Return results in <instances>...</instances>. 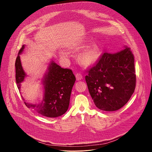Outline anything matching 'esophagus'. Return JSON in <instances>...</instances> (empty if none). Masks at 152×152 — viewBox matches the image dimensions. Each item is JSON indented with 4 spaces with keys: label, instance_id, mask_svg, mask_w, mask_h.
<instances>
[{
    "label": "esophagus",
    "instance_id": "esophagus-1",
    "mask_svg": "<svg viewBox=\"0 0 152 152\" xmlns=\"http://www.w3.org/2000/svg\"><path fill=\"white\" fill-rule=\"evenodd\" d=\"M75 77H76V79L77 81H80V80H82L83 78V76L82 75V74L81 73H77L75 75Z\"/></svg>",
    "mask_w": 152,
    "mask_h": 152
}]
</instances>
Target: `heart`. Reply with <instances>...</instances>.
Segmentation results:
<instances>
[{
    "instance_id": "b5f03b06",
    "label": "heart",
    "mask_w": 152,
    "mask_h": 152,
    "mask_svg": "<svg viewBox=\"0 0 152 152\" xmlns=\"http://www.w3.org/2000/svg\"><path fill=\"white\" fill-rule=\"evenodd\" d=\"M99 49L97 45H94L87 49L83 53H82L79 60L83 65L89 66L94 64L99 57Z\"/></svg>"
}]
</instances>
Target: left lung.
Returning a JSON list of instances; mask_svg holds the SVG:
<instances>
[{
  "instance_id": "8db88e82",
  "label": "left lung",
  "mask_w": 152,
  "mask_h": 152,
  "mask_svg": "<svg viewBox=\"0 0 152 152\" xmlns=\"http://www.w3.org/2000/svg\"><path fill=\"white\" fill-rule=\"evenodd\" d=\"M87 73L86 81L89 94L101 110L112 112L121 108L134 91V58L127 47L115 54L104 53Z\"/></svg>"
}]
</instances>
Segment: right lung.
Wrapping results in <instances>:
<instances>
[{"label": "right lung", "instance_id": "add662e5", "mask_svg": "<svg viewBox=\"0 0 152 152\" xmlns=\"http://www.w3.org/2000/svg\"><path fill=\"white\" fill-rule=\"evenodd\" d=\"M24 48V45H23L15 62L16 81L19 89L26 77L19 56ZM75 80V77L71 69L63 68L52 61L48 67L47 74L44 77L45 91L43 102L36 105L24 101V103L27 108L36 110L44 116H60L64 114L69 107L71 93Z\"/></svg>", "mask_w": 152, "mask_h": 152}]
</instances>
